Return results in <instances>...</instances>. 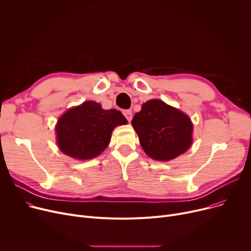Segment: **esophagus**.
Returning <instances> with one entry per match:
<instances>
[{
    "mask_svg": "<svg viewBox=\"0 0 251 251\" xmlns=\"http://www.w3.org/2000/svg\"><path fill=\"white\" fill-rule=\"evenodd\" d=\"M123 115L125 116V118L128 120V122L131 121V119H132V112L130 110H124L123 111Z\"/></svg>",
    "mask_w": 251,
    "mask_h": 251,
    "instance_id": "1",
    "label": "esophagus"
}]
</instances>
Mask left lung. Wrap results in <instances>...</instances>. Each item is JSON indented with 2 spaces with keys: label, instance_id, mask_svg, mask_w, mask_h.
<instances>
[{
  "label": "left lung",
  "instance_id": "1",
  "mask_svg": "<svg viewBox=\"0 0 251 251\" xmlns=\"http://www.w3.org/2000/svg\"><path fill=\"white\" fill-rule=\"evenodd\" d=\"M132 126L143 151L156 161L173 160L192 143L189 117L160 100L143 103L133 117Z\"/></svg>",
  "mask_w": 251,
  "mask_h": 251
}]
</instances>
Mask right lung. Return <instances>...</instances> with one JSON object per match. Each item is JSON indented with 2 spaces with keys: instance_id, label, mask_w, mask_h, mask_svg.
<instances>
[{
  "instance_id": "1",
  "label": "right lung",
  "mask_w": 251,
  "mask_h": 251,
  "mask_svg": "<svg viewBox=\"0 0 251 251\" xmlns=\"http://www.w3.org/2000/svg\"><path fill=\"white\" fill-rule=\"evenodd\" d=\"M127 124L120 111L102 110L96 101H85L66 112L56 126L60 150L77 160L98 156L109 146L112 131Z\"/></svg>"
}]
</instances>
